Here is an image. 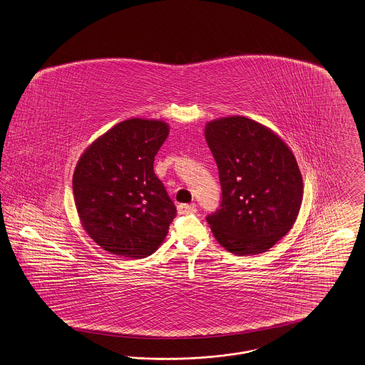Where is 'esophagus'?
Returning a JSON list of instances; mask_svg holds the SVG:
<instances>
[{"label": "esophagus", "mask_w": 365, "mask_h": 365, "mask_svg": "<svg viewBox=\"0 0 365 365\" xmlns=\"http://www.w3.org/2000/svg\"><path fill=\"white\" fill-rule=\"evenodd\" d=\"M197 211V208H195V205L194 204H180V205H178V212L180 215H186V214H194Z\"/></svg>", "instance_id": "34e87169"}]
</instances>
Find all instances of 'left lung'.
Wrapping results in <instances>:
<instances>
[{"label":"left lung","mask_w":365,"mask_h":365,"mask_svg":"<svg viewBox=\"0 0 365 365\" xmlns=\"http://www.w3.org/2000/svg\"><path fill=\"white\" fill-rule=\"evenodd\" d=\"M205 139L222 187L220 208L207 216L216 241L238 257L266 252L299 214L303 180L294 153L272 129L241 115L210 121Z\"/></svg>","instance_id":"8db88e82"}]
</instances>
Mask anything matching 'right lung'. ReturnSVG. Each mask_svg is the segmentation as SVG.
<instances>
[{
	"label": "right lung",
	"instance_id": "add662e5",
	"mask_svg": "<svg viewBox=\"0 0 365 365\" xmlns=\"http://www.w3.org/2000/svg\"><path fill=\"white\" fill-rule=\"evenodd\" d=\"M170 133L160 120L130 118L98 138L73 175L78 217L88 236L118 257H149L168 235L176 216L154 157Z\"/></svg>",
	"mask_w": 365,
	"mask_h": 365
}]
</instances>
